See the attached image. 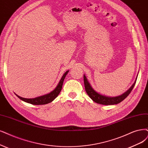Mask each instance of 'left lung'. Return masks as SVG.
<instances>
[{
    "mask_svg": "<svg viewBox=\"0 0 148 148\" xmlns=\"http://www.w3.org/2000/svg\"><path fill=\"white\" fill-rule=\"evenodd\" d=\"M136 79H137V77L136 78L135 82L132 86H131L130 88L127 91H125L123 95L118 96H116V97H109L104 95H102L99 93H98L97 92H96L93 88H92V86L89 83L88 80H87L86 76L84 75L85 88L87 95L89 96V97L94 102L97 103H100V104L107 105V106L117 104V103H120L124 99H125V98L127 97V96H129V95L130 93V92L133 90L135 84L136 83Z\"/></svg>",
    "mask_w": 148,
    "mask_h": 148,
    "instance_id": "8db88e82",
    "label": "left lung"
}]
</instances>
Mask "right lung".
Masks as SVG:
<instances>
[{"instance_id": "add662e5", "label": "right lung", "mask_w": 148, "mask_h": 148, "mask_svg": "<svg viewBox=\"0 0 148 148\" xmlns=\"http://www.w3.org/2000/svg\"><path fill=\"white\" fill-rule=\"evenodd\" d=\"M69 71H67L62 76V77L60 79L58 84L56 86V88H55L52 91H51L49 93L43 95L41 96L37 97L35 98H32V99H27V98H24V97H22L16 94H15L16 96L19 97V99L22 101H23L25 102L31 103V104L33 105H44V104H47L48 103H50L52 102L58 96L59 93L60 92L62 88V86L63 82L64 80V78L66 77V75H67Z\"/></svg>"}]
</instances>
